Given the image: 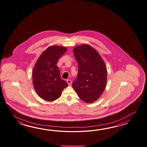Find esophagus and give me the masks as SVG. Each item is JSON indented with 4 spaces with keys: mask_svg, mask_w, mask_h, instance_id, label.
<instances>
[{
    "mask_svg": "<svg viewBox=\"0 0 147 147\" xmlns=\"http://www.w3.org/2000/svg\"><path fill=\"white\" fill-rule=\"evenodd\" d=\"M66 81H67V83H68L69 85H71V84H72V81H71V80H67Z\"/></svg>",
    "mask_w": 147,
    "mask_h": 147,
    "instance_id": "34e87169",
    "label": "esophagus"
}]
</instances>
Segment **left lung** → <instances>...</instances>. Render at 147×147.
<instances>
[{
  "label": "left lung",
  "instance_id": "1",
  "mask_svg": "<svg viewBox=\"0 0 147 147\" xmlns=\"http://www.w3.org/2000/svg\"><path fill=\"white\" fill-rule=\"evenodd\" d=\"M73 53L78 63V74L73 88L78 97L93 103L102 94L107 85V69L98 53L88 44L77 46Z\"/></svg>",
  "mask_w": 147,
  "mask_h": 147
}]
</instances>
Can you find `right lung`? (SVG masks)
<instances>
[{"label": "right lung", "mask_w": 147, "mask_h": 147, "mask_svg": "<svg viewBox=\"0 0 147 147\" xmlns=\"http://www.w3.org/2000/svg\"><path fill=\"white\" fill-rule=\"evenodd\" d=\"M67 51L64 46L49 47L39 56L34 67L33 83L39 97L47 101H54L62 94L67 83L61 78L56 65L59 58Z\"/></svg>", "instance_id": "add662e5"}]
</instances>
